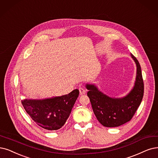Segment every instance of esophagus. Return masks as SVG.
<instances>
[{
  "mask_svg": "<svg viewBox=\"0 0 158 158\" xmlns=\"http://www.w3.org/2000/svg\"><path fill=\"white\" fill-rule=\"evenodd\" d=\"M79 91H80V95H83V94H85V90L82 87H80L79 88Z\"/></svg>",
  "mask_w": 158,
  "mask_h": 158,
  "instance_id": "34e87169",
  "label": "esophagus"
}]
</instances>
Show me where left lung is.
<instances>
[{"label":"left lung","mask_w":158,"mask_h":158,"mask_svg":"<svg viewBox=\"0 0 158 158\" xmlns=\"http://www.w3.org/2000/svg\"><path fill=\"white\" fill-rule=\"evenodd\" d=\"M137 66L135 84L130 92L123 98H111L98 90L93 84H87L93 112L99 123L106 127H117L130 121L143 97L144 84L139 63L131 54Z\"/></svg>","instance_id":"left-lung-1"}]
</instances>
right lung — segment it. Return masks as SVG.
<instances>
[{"mask_svg": "<svg viewBox=\"0 0 158 158\" xmlns=\"http://www.w3.org/2000/svg\"><path fill=\"white\" fill-rule=\"evenodd\" d=\"M79 95L78 89L61 97L45 99H24L21 103L31 119L41 128L56 130L64 126Z\"/></svg>", "mask_w": 158, "mask_h": 158, "instance_id": "add662e5", "label": "right lung"}]
</instances>
